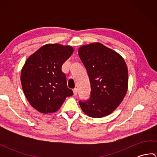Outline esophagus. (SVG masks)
Returning <instances> with one entry per match:
<instances>
[{
  "label": "esophagus",
  "instance_id": "esophagus-1",
  "mask_svg": "<svg viewBox=\"0 0 157 157\" xmlns=\"http://www.w3.org/2000/svg\"><path fill=\"white\" fill-rule=\"evenodd\" d=\"M73 94H74V95H77V94H78V89H77L76 88H75L73 90Z\"/></svg>",
  "mask_w": 157,
  "mask_h": 157
}]
</instances>
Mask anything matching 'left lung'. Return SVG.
Here are the masks:
<instances>
[{"label":"left lung","instance_id":"left-lung-1","mask_svg":"<svg viewBox=\"0 0 157 157\" xmlns=\"http://www.w3.org/2000/svg\"><path fill=\"white\" fill-rule=\"evenodd\" d=\"M78 54L91 84L90 97L86 102H79V105L90 117H104L118 107L128 91V70L125 60L99 42L80 46Z\"/></svg>","mask_w":157,"mask_h":157}]
</instances>
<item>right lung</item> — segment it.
Wrapping results in <instances>:
<instances>
[{"mask_svg":"<svg viewBox=\"0 0 157 157\" xmlns=\"http://www.w3.org/2000/svg\"><path fill=\"white\" fill-rule=\"evenodd\" d=\"M71 46L47 44L29 56L21 71V83L26 98L41 113L57 111L67 97L73 95L67 88L63 63L73 54Z\"/></svg>","mask_w":157,"mask_h":157,"instance_id":"obj_1","label":"right lung"}]
</instances>
